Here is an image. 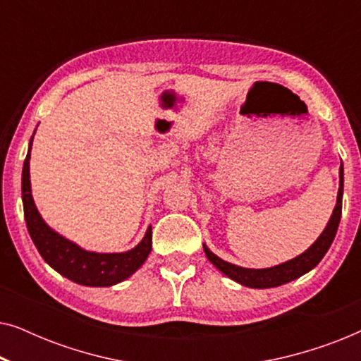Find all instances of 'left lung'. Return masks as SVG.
<instances>
[{
	"label": "left lung",
	"mask_w": 361,
	"mask_h": 361,
	"mask_svg": "<svg viewBox=\"0 0 361 361\" xmlns=\"http://www.w3.org/2000/svg\"><path fill=\"white\" fill-rule=\"evenodd\" d=\"M338 177L340 180H338L337 204H335V209L332 212V215H330V220L327 221V226H325L322 233L319 235V238L315 240L314 243L304 251V253H300L293 259L286 261V263L273 266V268H263V269L241 268V266L231 264L228 261L219 258L215 253H212L209 246L204 243L205 256L209 258L210 263L214 264L216 269L221 271V273L226 276V278L233 279L235 283L246 286V288H253V289L278 288V286L290 283V281L298 279L305 273H309L310 269H314L315 266L320 263V259H322L325 253H327L330 245H332V241L335 238V235H337L340 216H342L343 164H340Z\"/></svg>",
	"instance_id": "8db88e82"
}]
</instances>
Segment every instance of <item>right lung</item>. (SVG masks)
I'll use <instances>...</instances> for the list:
<instances>
[{"label": "right lung", "mask_w": 361, "mask_h": 361, "mask_svg": "<svg viewBox=\"0 0 361 361\" xmlns=\"http://www.w3.org/2000/svg\"><path fill=\"white\" fill-rule=\"evenodd\" d=\"M36 133V131H34ZM34 135L29 141L27 156L23 166L21 194L24 219L27 231L36 245L39 255L44 261L56 269L63 278L90 288H110L125 281L136 273L145 264L152 248V228L147 226L145 236L135 248L123 253H97V251L83 250L66 236L51 228L39 214L32 199L31 174H29V161H31V147Z\"/></svg>", "instance_id": "obj_1"}]
</instances>
